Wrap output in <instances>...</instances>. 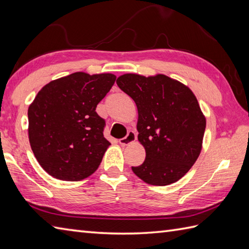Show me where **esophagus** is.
<instances>
[{
    "label": "esophagus",
    "instance_id": "obj_1",
    "mask_svg": "<svg viewBox=\"0 0 249 249\" xmlns=\"http://www.w3.org/2000/svg\"><path fill=\"white\" fill-rule=\"evenodd\" d=\"M136 140H137V134L133 130H129L127 136L124 137V138L120 139L119 142H120V144H122V145H127V144L131 143V142H134Z\"/></svg>",
    "mask_w": 249,
    "mask_h": 249
}]
</instances>
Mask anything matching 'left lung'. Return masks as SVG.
I'll return each instance as SVG.
<instances>
[{"mask_svg":"<svg viewBox=\"0 0 249 249\" xmlns=\"http://www.w3.org/2000/svg\"><path fill=\"white\" fill-rule=\"evenodd\" d=\"M118 87L138 109V140L145 149L137 177L156 186L176 183L197 160L202 147L205 118L192 89L165 75L125 73Z\"/></svg>","mask_w":249,"mask_h":249,"instance_id":"obj_1","label":"left lung"}]
</instances>
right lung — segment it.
I'll return each mask as SVG.
<instances>
[{
  "label": "right lung",
  "mask_w": 249,
  "mask_h": 249,
  "mask_svg": "<svg viewBox=\"0 0 249 249\" xmlns=\"http://www.w3.org/2000/svg\"><path fill=\"white\" fill-rule=\"evenodd\" d=\"M112 73L73 72L49 82L28 110L29 140L44 170L80 181L97 170L110 142L96 107L114 84Z\"/></svg>",
  "instance_id": "right-lung-1"
}]
</instances>
